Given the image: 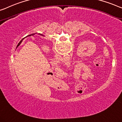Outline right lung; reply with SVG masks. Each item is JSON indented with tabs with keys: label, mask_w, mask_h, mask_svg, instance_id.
Wrapping results in <instances>:
<instances>
[{
	"label": "right lung",
	"mask_w": 122,
	"mask_h": 122,
	"mask_svg": "<svg viewBox=\"0 0 122 122\" xmlns=\"http://www.w3.org/2000/svg\"><path fill=\"white\" fill-rule=\"evenodd\" d=\"M35 35V34H34V33H33V34L30 35H29V36H26V37H28V36H31V35ZM40 35H41V34H40ZM25 38H22V40L21 41H20V42H19V44H18V45H17V46H19V45H20V44H21V42H22V41L23 40H24Z\"/></svg>",
	"instance_id": "add662e5"
}]
</instances>
